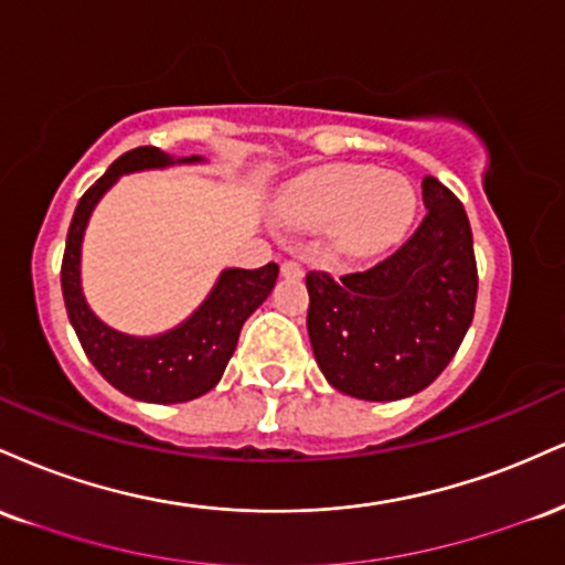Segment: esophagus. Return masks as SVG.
Returning <instances> with one entry per match:
<instances>
[{
  "label": "esophagus",
  "mask_w": 565,
  "mask_h": 565,
  "mask_svg": "<svg viewBox=\"0 0 565 565\" xmlns=\"http://www.w3.org/2000/svg\"><path fill=\"white\" fill-rule=\"evenodd\" d=\"M281 276H284V278H302L305 270H302L300 263L284 260V263H281Z\"/></svg>",
  "instance_id": "esophagus-1"
}]
</instances>
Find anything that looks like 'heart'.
<instances>
[{"label": "heart", "instance_id": "1", "mask_svg": "<svg viewBox=\"0 0 565 565\" xmlns=\"http://www.w3.org/2000/svg\"><path fill=\"white\" fill-rule=\"evenodd\" d=\"M414 204L412 185L401 174L332 164L295 180L278 201V215L297 231H332L342 252L366 257L406 231Z\"/></svg>", "mask_w": 565, "mask_h": 565}]
</instances>
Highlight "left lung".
Returning <instances> with one entry per match:
<instances>
[{"instance_id": "left-lung-1", "label": "left lung", "mask_w": 565, "mask_h": 565, "mask_svg": "<svg viewBox=\"0 0 565 565\" xmlns=\"http://www.w3.org/2000/svg\"><path fill=\"white\" fill-rule=\"evenodd\" d=\"M425 217L391 257L348 276L308 274V334L334 391L398 401L425 391L468 334L478 268L465 206L423 180Z\"/></svg>"}]
</instances>
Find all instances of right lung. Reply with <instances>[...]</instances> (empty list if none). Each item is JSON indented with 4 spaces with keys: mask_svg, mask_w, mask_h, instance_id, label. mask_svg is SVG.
Here are the masks:
<instances>
[{
    "mask_svg": "<svg viewBox=\"0 0 565 565\" xmlns=\"http://www.w3.org/2000/svg\"><path fill=\"white\" fill-rule=\"evenodd\" d=\"M201 161V157L174 159L153 146L127 151L79 199L68 228L61 284L71 327L97 372L116 391L146 404H183L210 393L228 366L244 321L268 300L278 278L276 263L257 270L225 268L204 302L183 323L153 337L125 334L93 313L82 291V242L97 201L121 174Z\"/></svg>",
    "mask_w": 565,
    "mask_h": 565,
    "instance_id": "right-lung-1",
    "label": "right lung"
}]
</instances>
